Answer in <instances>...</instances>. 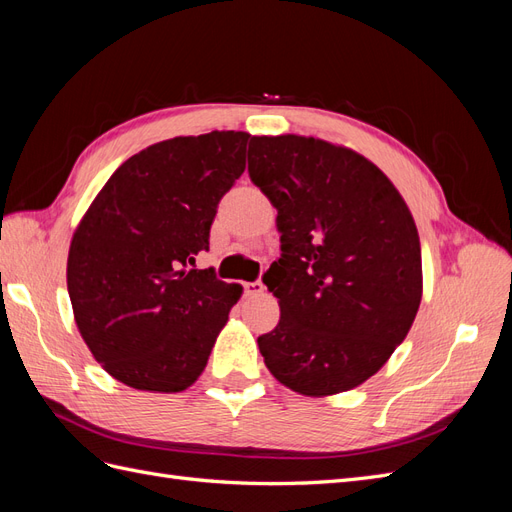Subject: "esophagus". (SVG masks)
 Here are the masks:
<instances>
[{"label": "esophagus", "mask_w": 512, "mask_h": 512, "mask_svg": "<svg viewBox=\"0 0 512 512\" xmlns=\"http://www.w3.org/2000/svg\"><path fill=\"white\" fill-rule=\"evenodd\" d=\"M243 290H245V294H260L262 290H265V284H262L260 280H256V282H243Z\"/></svg>", "instance_id": "esophagus-1"}]
</instances>
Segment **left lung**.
<instances>
[{"mask_svg": "<svg viewBox=\"0 0 512 512\" xmlns=\"http://www.w3.org/2000/svg\"><path fill=\"white\" fill-rule=\"evenodd\" d=\"M247 173L282 235L262 277L282 312L258 337L265 365L305 397L350 391L391 359L421 305L406 200L374 162L314 136H252Z\"/></svg>", "mask_w": 512, "mask_h": 512, "instance_id": "obj_1", "label": "left lung"}]
</instances>
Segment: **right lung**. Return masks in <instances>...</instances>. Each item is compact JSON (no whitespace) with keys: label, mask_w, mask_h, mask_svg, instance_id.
Listing matches in <instances>:
<instances>
[{"label":"right lung","mask_w":512,"mask_h":512,"mask_svg":"<svg viewBox=\"0 0 512 512\" xmlns=\"http://www.w3.org/2000/svg\"><path fill=\"white\" fill-rule=\"evenodd\" d=\"M250 138L213 130L149 145L115 170L74 230L66 277L76 327L104 371L132 389L192 386L241 299L239 284L194 262L243 175Z\"/></svg>","instance_id":"add662e5"}]
</instances>
